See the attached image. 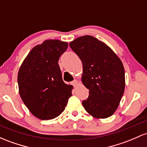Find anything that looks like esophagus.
Listing matches in <instances>:
<instances>
[{
  "label": "esophagus",
  "instance_id": "esophagus-1",
  "mask_svg": "<svg viewBox=\"0 0 147 147\" xmlns=\"http://www.w3.org/2000/svg\"><path fill=\"white\" fill-rule=\"evenodd\" d=\"M77 83H78V82H77V80H74V81L71 82V84H72L73 86H75L77 84Z\"/></svg>",
  "mask_w": 147,
  "mask_h": 147
}]
</instances>
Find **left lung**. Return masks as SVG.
I'll use <instances>...</instances> for the list:
<instances>
[{"label":"left lung","instance_id":"8db88e82","mask_svg":"<svg viewBox=\"0 0 147 147\" xmlns=\"http://www.w3.org/2000/svg\"><path fill=\"white\" fill-rule=\"evenodd\" d=\"M83 65L82 81L89 90L82 101L86 111L95 118L105 119L118 107L125 88L121 61L107 45L91 35L80 37L70 43Z\"/></svg>","mask_w":147,"mask_h":147}]
</instances>
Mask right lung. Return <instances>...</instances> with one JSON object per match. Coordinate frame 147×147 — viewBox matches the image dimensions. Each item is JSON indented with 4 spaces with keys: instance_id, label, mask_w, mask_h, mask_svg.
<instances>
[{
    "instance_id": "obj_1",
    "label": "right lung",
    "mask_w": 147,
    "mask_h": 147,
    "mask_svg": "<svg viewBox=\"0 0 147 147\" xmlns=\"http://www.w3.org/2000/svg\"><path fill=\"white\" fill-rule=\"evenodd\" d=\"M68 44L47 40L30 50L19 68V94L30 112L42 120L57 117L72 96V86L63 81L58 61Z\"/></svg>"
}]
</instances>
